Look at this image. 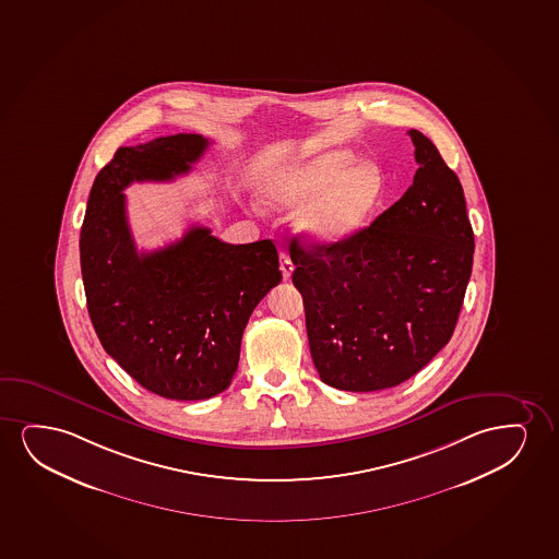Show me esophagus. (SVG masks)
Returning a JSON list of instances; mask_svg holds the SVG:
<instances>
[{"instance_id":"1","label":"esophagus","mask_w":559,"mask_h":559,"mask_svg":"<svg viewBox=\"0 0 559 559\" xmlns=\"http://www.w3.org/2000/svg\"><path fill=\"white\" fill-rule=\"evenodd\" d=\"M281 271H283L284 278H290L294 273V261L290 260L288 252H281Z\"/></svg>"}]
</instances>
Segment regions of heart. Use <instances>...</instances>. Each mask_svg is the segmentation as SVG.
<instances>
[{"instance_id":"1","label":"heart","mask_w":559,"mask_h":559,"mask_svg":"<svg viewBox=\"0 0 559 559\" xmlns=\"http://www.w3.org/2000/svg\"><path fill=\"white\" fill-rule=\"evenodd\" d=\"M355 155L328 152L278 168L261 183V199L275 209H296L299 231L319 245L350 239L370 222L384 197L379 167Z\"/></svg>"}]
</instances>
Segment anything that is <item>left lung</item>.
I'll list each match as a JSON object with an SVG mask.
<instances>
[{"label":"left lung","instance_id":"1","mask_svg":"<svg viewBox=\"0 0 559 559\" xmlns=\"http://www.w3.org/2000/svg\"><path fill=\"white\" fill-rule=\"evenodd\" d=\"M419 168L400 201L337 245L292 240L312 362L340 391L396 386L448 345L471 278L463 186L419 131Z\"/></svg>","mask_w":559,"mask_h":559}]
</instances>
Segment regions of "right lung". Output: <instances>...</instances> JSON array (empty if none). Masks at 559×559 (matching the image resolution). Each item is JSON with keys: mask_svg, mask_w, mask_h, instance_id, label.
<instances>
[{"mask_svg": "<svg viewBox=\"0 0 559 559\" xmlns=\"http://www.w3.org/2000/svg\"><path fill=\"white\" fill-rule=\"evenodd\" d=\"M206 147L201 134L119 147L96 176L81 227V275L102 347L163 399L224 392L239 366L250 314L283 281L269 239L227 245L193 225L168 247L136 250L123 189L188 175Z\"/></svg>", "mask_w": 559, "mask_h": 559, "instance_id": "add662e5", "label": "right lung"}]
</instances>
